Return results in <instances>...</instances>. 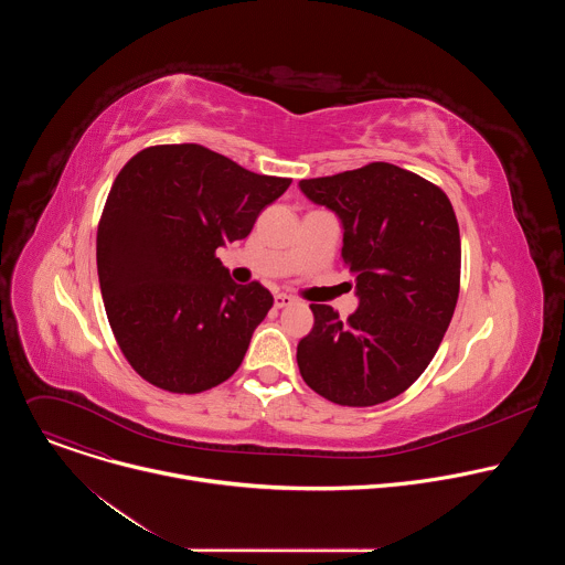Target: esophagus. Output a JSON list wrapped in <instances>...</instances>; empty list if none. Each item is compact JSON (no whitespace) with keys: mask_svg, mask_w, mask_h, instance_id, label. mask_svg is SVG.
Instances as JSON below:
<instances>
[{"mask_svg":"<svg viewBox=\"0 0 565 565\" xmlns=\"http://www.w3.org/2000/svg\"><path fill=\"white\" fill-rule=\"evenodd\" d=\"M292 303H295V297H290L286 292H277L275 295V306L277 308H286V306H292Z\"/></svg>","mask_w":565,"mask_h":565,"instance_id":"34e87169","label":"esophagus"}]
</instances>
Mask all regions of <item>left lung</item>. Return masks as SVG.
I'll return each mask as SVG.
<instances>
[{"mask_svg":"<svg viewBox=\"0 0 565 565\" xmlns=\"http://www.w3.org/2000/svg\"><path fill=\"white\" fill-rule=\"evenodd\" d=\"M342 223L358 308L347 321L312 303L297 344L303 382L342 407H373L409 388L436 355L460 288V232L447 194L391 163L299 181Z\"/></svg>","mask_w":565,"mask_h":565,"instance_id":"8db88e82","label":"left lung"}]
</instances>
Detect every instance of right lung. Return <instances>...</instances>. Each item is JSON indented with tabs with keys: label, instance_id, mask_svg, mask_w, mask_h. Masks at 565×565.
Listing matches in <instances>:
<instances>
[{
	"label": "right lung",
	"instance_id": "obj_1",
	"mask_svg": "<svg viewBox=\"0 0 565 565\" xmlns=\"http://www.w3.org/2000/svg\"><path fill=\"white\" fill-rule=\"evenodd\" d=\"M290 183L196 142L147 147L120 170L96 257L111 331L140 377L201 393L241 366L273 295L234 284L216 248L246 238Z\"/></svg>",
	"mask_w": 565,
	"mask_h": 565
}]
</instances>
